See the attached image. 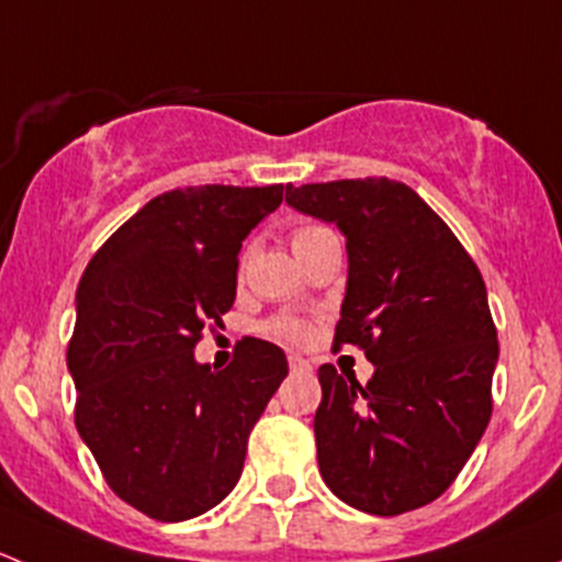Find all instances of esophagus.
<instances>
[{"label": "esophagus", "instance_id": "obj_1", "mask_svg": "<svg viewBox=\"0 0 562 562\" xmlns=\"http://www.w3.org/2000/svg\"><path fill=\"white\" fill-rule=\"evenodd\" d=\"M288 364H291L293 372H307V370H313V364H310L307 359H302V356H296V353L288 356Z\"/></svg>", "mask_w": 562, "mask_h": 562}]
</instances>
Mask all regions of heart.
I'll use <instances>...</instances> for the list:
<instances>
[{
	"mask_svg": "<svg viewBox=\"0 0 562 562\" xmlns=\"http://www.w3.org/2000/svg\"><path fill=\"white\" fill-rule=\"evenodd\" d=\"M326 228H317V225H307V228H299L296 234H293V247L302 245V241L313 239V236L323 234ZM274 334H280V337L285 339H293V342H302V339H307V326L299 321H277L274 323Z\"/></svg>",
	"mask_w": 562,
	"mask_h": 562,
	"instance_id": "heart-1",
	"label": "heart"
}]
</instances>
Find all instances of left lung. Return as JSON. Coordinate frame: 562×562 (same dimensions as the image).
<instances>
[{
  "label": "left lung",
  "mask_w": 562,
  "mask_h": 562,
  "mask_svg": "<svg viewBox=\"0 0 562 562\" xmlns=\"http://www.w3.org/2000/svg\"><path fill=\"white\" fill-rule=\"evenodd\" d=\"M285 201L334 223L348 247V288L334 348L375 364L317 370V468L359 512L396 517L443 495L492 416L497 328L486 285L449 225L402 181L339 179L285 187Z\"/></svg>",
  "instance_id": "1"
}]
</instances>
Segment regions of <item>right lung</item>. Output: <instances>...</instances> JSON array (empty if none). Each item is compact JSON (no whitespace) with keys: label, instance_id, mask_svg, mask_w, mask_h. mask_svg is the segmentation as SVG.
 <instances>
[{"label":"right lung","instance_id":"add662e5","mask_svg":"<svg viewBox=\"0 0 562 562\" xmlns=\"http://www.w3.org/2000/svg\"><path fill=\"white\" fill-rule=\"evenodd\" d=\"M282 184L162 192L94 252L78 282L67 367L76 427L108 486L160 522L217 506L247 438L288 375L277 345L245 337L225 370L192 350L234 307L239 249Z\"/></svg>","mask_w":562,"mask_h":562}]
</instances>
